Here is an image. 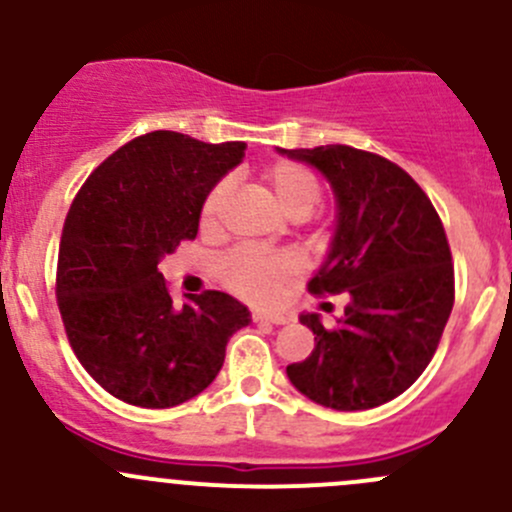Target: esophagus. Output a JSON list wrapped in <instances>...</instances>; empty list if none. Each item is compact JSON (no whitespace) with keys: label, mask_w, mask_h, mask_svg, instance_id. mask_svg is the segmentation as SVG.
I'll return each instance as SVG.
<instances>
[{"label":"esophagus","mask_w":512,"mask_h":512,"mask_svg":"<svg viewBox=\"0 0 512 512\" xmlns=\"http://www.w3.org/2000/svg\"><path fill=\"white\" fill-rule=\"evenodd\" d=\"M252 319H255V322H270V324H287L289 322L287 314H282V312H260V309H257V312H252Z\"/></svg>","instance_id":"esophagus-1"}]
</instances>
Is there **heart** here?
<instances>
[{"label": "heart", "mask_w": 512, "mask_h": 512, "mask_svg": "<svg viewBox=\"0 0 512 512\" xmlns=\"http://www.w3.org/2000/svg\"><path fill=\"white\" fill-rule=\"evenodd\" d=\"M265 185L270 190L272 200L285 213L289 220L307 218L314 210L319 200V180L309 168L297 163H282L270 165L265 170ZM227 190L230 185L218 183L208 193L200 208V225L203 230H213L218 225L220 208H223ZM302 265L289 252H262V250H237L230 257H225L220 275L223 282L235 294L245 299H255V302H267L280 292L285 282L299 275Z\"/></svg>", "instance_id": "b5f03b06"}]
</instances>
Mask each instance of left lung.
<instances>
[{
    "instance_id": "8db88e82",
    "label": "left lung",
    "mask_w": 512,
    "mask_h": 512,
    "mask_svg": "<svg viewBox=\"0 0 512 512\" xmlns=\"http://www.w3.org/2000/svg\"><path fill=\"white\" fill-rule=\"evenodd\" d=\"M280 156L312 165L337 203L334 235L309 289L347 292L337 327L299 314L314 349L287 376L299 394L334 411H366L404 394L433 359L453 309V265L438 213L391 160L352 146Z\"/></svg>"
}]
</instances>
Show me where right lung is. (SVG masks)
Listing matches in <instances>:
<instances>
[{
  "label": "right lung",
  "mask_w": 512,
  "mask_h": 512,
  "mask_svg": "<svg viewBox=\"0 0 512 512\" xmlns=\"http://www.w3.org/2000/svg\"><path fill=\"white\" fill-rule=\"evenodd\" d=\"M245 143L153 131L118 148L76 195L59 247L56 297L81 366L116 399L170 409L208 389L225 347L252 322L225 292L175 307L158 262L198 235L210 190Z\"/></svg>",
  "instance_id": "add662e5"
}]
</instances>
